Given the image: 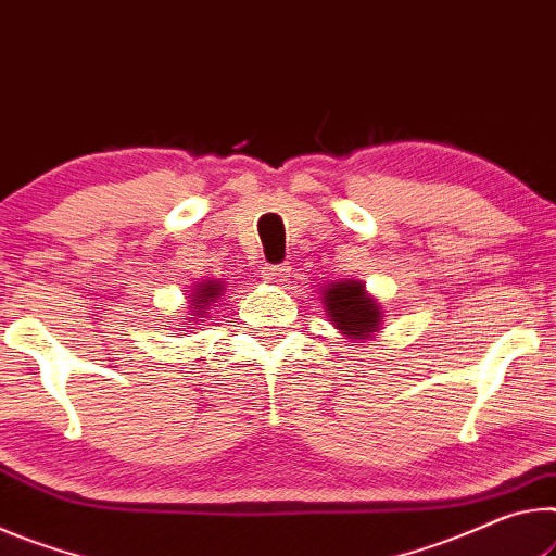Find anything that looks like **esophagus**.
Listing matches in <instances>:
<instances>
[{"mask_svg":"<svg viewBox=\"0 0 556 556\" xmlns=\"http://www.w3.org/2000/svg\"><path fill=\"white\" fill-rule=\"evenodd\" d=\"M261 276L266 278L268 283H278V286H283L286 280L290 278V266H288V263H280V266H266V268H263Z\"/></svg>","mask_w":556,"mask_h":556,"instance_id":"1","label":"esophagus"}]
</instances>
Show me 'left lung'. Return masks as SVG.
<instances>
[{
	"mask_svg": "<svg viewBox=\"0 0 556 556\" xmlns=\"http://www.w3.org/2000/svg\"><path fill=\"white\" fill-rule=\"evenodd\" d=\"M323 305L344 340L367 342L384 327V311L362 280L342 278L323 288Z\"/></svg>",
	"mask_w": 556,
	"mask_h": 556,
	"instance_id": "obj_1",
	"label": "left lung"
}]
</instances>
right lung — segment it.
I'll return each mask as SVG.
<instances>
[{"label":"right lung","instance_id":"right-lung-1","mask_svg":"<svg viewBox=\"0 0 556 556\" xmlns=\"http://www.w3.org/2000/svg\"><path fill=\"white\" fill-rule=\"evenodd\" d=\"M226 293V283L222 278H206V280H197V283L189 288L187 293V315L189 317H181L179 330H189V325H202L206 317H208V311H214L218 298H222ZM192 330H197V327H192Z\"/></svg>","mask_w":556,"mask_h":556}]
</instances>
